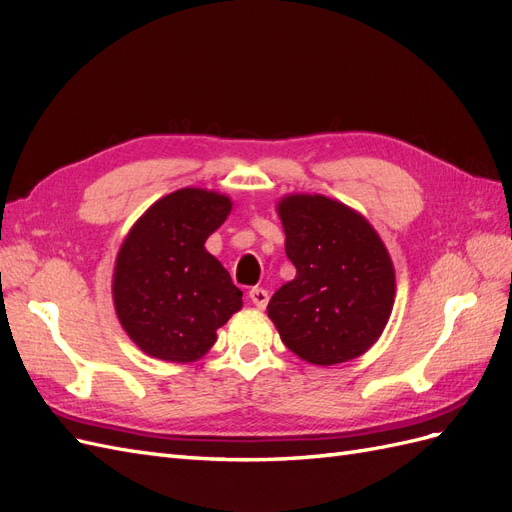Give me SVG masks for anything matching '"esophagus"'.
Instances as JSON below:
<instances>
[{
  "mask_svg": "<svg viewBox=\"0 0 512 512\" xmlns=\"http://www.w3.org/2000/svg\"><path fill=\"white\" fill-rule=\"evenodd\" d=\"M250 301L258 307V309H265L269 303V292L265 288H252L250 290Z\"/></svg>",
  "mask_w": 512,
  "mask_h": 512,
  "instance_id": "obj_1",
  "label": "esophagus"
}]
</instances>
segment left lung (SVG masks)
Masks as SVG:
<instances>
[{"label": "left lung", "instance_id": "left-lung-1", "mask_svg": "<svg viewBox=\"0 0 512 512\" xmlns=\"http://www.w3.org/2000/svg\"><path fill=\"white\" fill-rule=\"evenodd\" d=\"M275 209L297 269L267 305L282 342L320 367L365 354L395 303V267L380 235L359 211L322 194H286Z\"/></svg>", "mask_w": 512, "mask_h": 512}]
</instances>
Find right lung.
<instances>
[{
	"label": "right lung",
	"instance_id": "right-lung-1",
	"mask_svg": "<svg viewBox=\"0 0 512 512\" xmlns=\"http://www.w3.org/2000/svg\"><path fill=\"white\" fill-rule=\"evenodd\" d=\"M230 209L226 194L181 188L156 200L123 239L113 271L115 314L153 359L198 361L243 307V292L205 250Z\"/></svg>",
	"mask_w": 512,
	"mask_h": 512
}]
</instances>
